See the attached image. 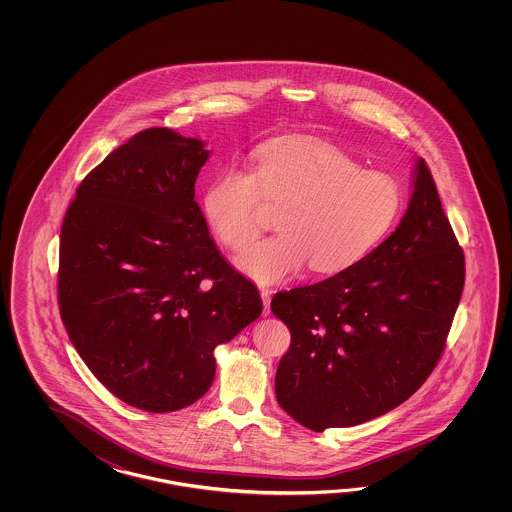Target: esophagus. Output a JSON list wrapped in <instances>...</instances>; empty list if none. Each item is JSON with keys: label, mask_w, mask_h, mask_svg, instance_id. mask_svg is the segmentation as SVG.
Here are the masks:
<instances>
[{"label": "esophagus", "mask_w": 512, "mask_h": 512, "mask_svg": "<svg viewBox=\"0 0 512 512\" xmlns=\"http://www.w3.org/2000/svg\"><path fill=\"white\" fill-rule=\"evenodd\" d=\"M271 294V289L260 287V296L261 300H263V316L271 315Z\"/></svg>", "instance_id": "esophagus-1"}]
</instances>
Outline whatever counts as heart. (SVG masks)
<instances>
[{"instance_id": "b5f03b06", "label": "heart", "mask_w": 512, "mask_h": 512, "mask_svg": "<svg viewBox=\"0 0 512 512\" xmlns=\"http://www.w3.org/2000/svg\"><path fill=\"white\" fill-rule=\"evenodd\" d=\"M265 203L282 210V234L238 256L256 282L289 280L309 265L316 274L348 271L375 251L401 218L404 190L390 174L364 170L320 141H282L256 155L252 172L218 175L205 192L210 229L241 251L267 227Z\"/></svg>"}]
</instances>
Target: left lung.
<instances>
[{
	"instance_id": "left-lung-1",
	"label": "left lung",
	"mask_w": 512,
	"mask_h": 512,
	"mask_svg": "<svg viewBox=\"0 0 512 512\" xmlns=\"http://www.w3.org/2000/svg\"><path fill=\"white\" fill-rule=\"evenodd\" d=\"M463 283V249L417 159L412 199L392 236L348 271L274 294L272 313L291 331L274 379L278 403L315 432L403 404L445 351Z\"/></svg>"
}]
</instances>
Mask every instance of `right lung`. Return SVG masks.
<instances>
[{"mask_svg":"<svg viewBox=\"0 0 512 512\" xmlns=\"http://www.w3.org/2000/svg\"><path fill=\"white\" fill-rule=\"evenodd\" d=\"M208 155L177 131H139L84 177L60 232L69 340L109 392L152 414L203 397L216 346L261 315L194 199Z\"/></svg>","mask_w":512,"mask_h":512,"instance_id":"obj_1","label":"right lung"}]
</instances>
